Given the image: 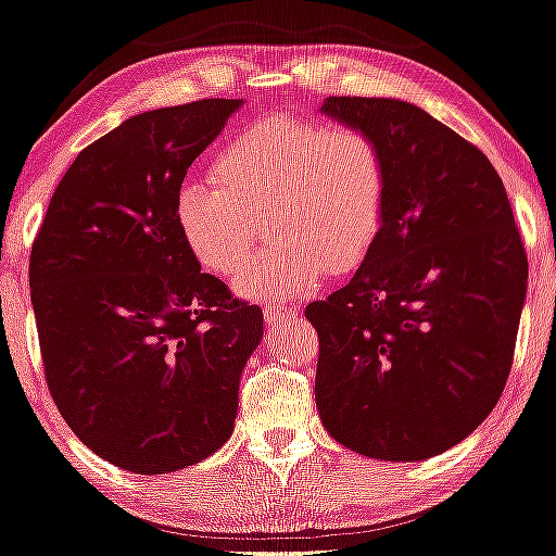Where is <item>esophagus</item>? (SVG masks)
<instances>
[{"mask_svg":"<svg viewBox=\"0 0 556 556\" xmlns=\"http://www.w3.org/2000/svg\"><path fill=\"white\" fill-rule=\"evenodd\" d=\"M294 319H296V314L285 304L264 306V321H267L271 329H285L289 325H294Z\"/></svg>","mask_w":556,"mask_h":556,"instance_id":"34e87169","label":"esophagus"}]
</instances>
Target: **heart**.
Listing matches in <instances>:
<instances>
[{
	"label": "heart",
	"mask_w": 556,
	"mask_h": 556,
	"mask_svg": "<svg viewBox=\"0 0 556 556\" xmlns=\"http://www.w3.org/2000/svg\"><path fill=\"white\" fill-rule=\"evenodd\" d=\"M212 179L217 187L179 189L174 219L187 250L217 277L244 267L260 242V222H269L279 244L237 281L252 300L306 294L325 275H350L384 227L387 156L359 124L260 122L214 156Z\"/></svg>",
	"instance_id": "b5f03b06"
}]
</instances>
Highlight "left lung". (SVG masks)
Wrapping results in <instances>:
<instances>
[{
    "mask_svg": "<svg viewBox=\"0 0 556 556\" xmlns=\"http://www.w3.org/2000/svg\"><path fill=\"white\" fill-rule=\"evenodd\" d=\"M379 139L384 227L350 285L312 302L314 400L346 450L417 462L459 444L500 402L527 294V252L482 149L400 99L329 97Z\"/></svg>",
    "mask_w": 556,
    "mask_h": 556,
    "instance_id": "8db88e82",
    "label": "left lung"
}]
</instances>
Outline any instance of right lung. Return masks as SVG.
I'll list each match as a JSON object with an SVG mask.
<instances>
[{"label":"right lung","instance_id":"obj_1","mask_svg":"<svg viewBox=\"0 0 556 556\" xmlns=\"http://www.w3.org/2000/svg\"><path fill=\"white\" fill-rule=\"evenodd\" d=\"M239 99L122 122L66 169L29 254L49 394L97 457L167 475L210 457L237 417L262 309L204 275L174 219L187 169Z\"/></svg>","mask_w":556,"mask_h":556}]
</instances>
